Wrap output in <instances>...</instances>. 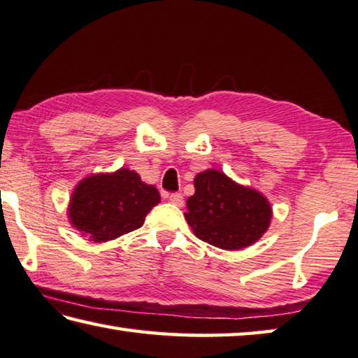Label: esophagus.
<instances>
[{
  "label": "esophagus",
  "instance_id": "34e87169",
  "mask_svg": "<svg viewBox=\"0 0 358 358\" xmlns=\"http://www.w3.org/2000/svg\"><path fill=\"white\" fill-rule=\"evenodd\" d=\"M169 200L172 201V203H175L177 206H181L183 205V196L178 192H173V194H169Z\"/></svg>",
  "mask_w": 358,
  "mask_h": 358
}]
</instances>
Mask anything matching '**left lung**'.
<instances>
[{
	"label": "left lung",
	"instance_id": "obj_1",
	"mask_svg": "<svg viewBox=\"0 0 358 358\" xmlns=\"http://www.w3.org/2000/svg\"><path fill=\"white\" fill-rule=\"evenodd\" d=\"M194 196L185 217L201 241L224 250H241L268 231L272 206L262 192L243 186L216 169L194 178Z\"/></svg>",
	"mask_w": 358,
	"mask_h": 358
}]
</instances>
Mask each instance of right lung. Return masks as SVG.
<instances>
[{
  "mask_svg": "<svg viewBox=\"0 0 358 358\" xmlns=\"http://www.w3.org/2000/svg\"><path fill=\"white\" fill-rule=\"evenodd\" d=\"M159 201L157 187L144 183L139 173L122 167L81 180L71 192L67 216L83 236L106 243L142 227Z\"/></svg>",
  "mask_w": 358,
  "mask_h": 358,
  "instance_id": "1",
  "label": "right lung"
}]
</instances>
